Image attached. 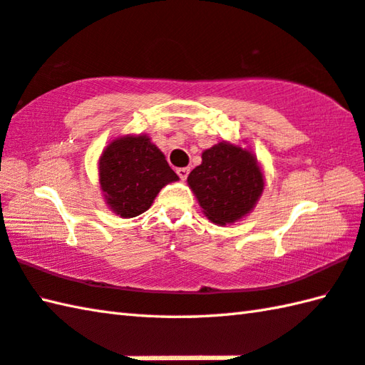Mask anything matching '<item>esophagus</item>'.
<instances>
[{
	"label": "esophagus",
	"instance_id": "34e87169",
	"mask_svg": "<svg viewBox=\"0 0 365 365\" xmlns=\"http://www.w3.org/2000/svg\"><path fill=\"white\" fill-rule=\"evenodd\" d=\"M176 173H178V176H180L181 180L184 181L185 178H187V175H189V168H178Z\"/></svg>",
	"mask_w": 365,
	"mask_h": 365
}]
</instances>
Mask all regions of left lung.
Instances as JSON below:
<instances>
[{
    "label": "left lung",
    "mask_w": 365,
    "mask_h": 365,
    "mask_svg": "<svg viewBox=\"0 0 365 365\" xmlns=\"http://www.w3.org/2000/svg\"><path fill=\"white\" fill-rule=\"evenodd\" d=\"M187 184L205 216L225 225L251 212L265 182L251 150L222 141L203 150L202 163L190 171Z\"/></svg>",
    "instance_id": "1"
}]
</instances>
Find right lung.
<instances>
[{
	"label": "right lung",
	"mask_w": 365,
	"mask_h": 365,
	"mask_svg": "<svg viewBox=\"0 0 365 365\" xmlns=\"http://www.w3.org/2000/svg\"><path fill=\"white\" fill-rule=\"evenodd\" d=\"M98 171L106 205L120 217L148 211L162 187L180 180L148 135H127L109 143Z\"/></svg>",
	"instance_id": "add662e5"
}]
</instances>
